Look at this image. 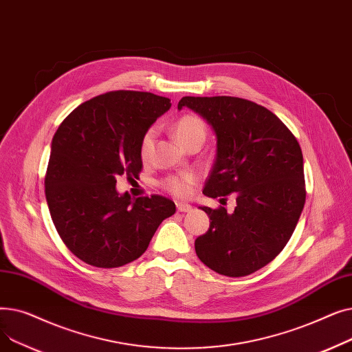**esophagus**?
Wrapping results in <instances>:
<instances>
[{"instance_id":"34e87169","label":"esophagus","mask_w":352,"mask_h":352,"mask_svg":"<svg viewBox=\"0 0 352 352\" xmlns=\"http://www.w3.org/2000/svg\"><path fill=\"white\" fill-rule=\"evenodd\" d=\"M191 206L190 204H186V202H177V211L178 212H188L191 211Z\"/></svg>"}]
</instances>
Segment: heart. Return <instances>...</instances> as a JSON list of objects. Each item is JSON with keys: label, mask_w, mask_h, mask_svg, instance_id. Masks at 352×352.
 <instances>
[{"label": "heart", "mask_w": 352, "mask_h": 352, "mask_svg": "<svg viewBox=\"0 0 352 352\" xmlns=\"http://www.w3.org/2000/svg\"><path fill=\"white\" fill-rule=\"evenodd\" d=\"M174 133L178 141L186 146H191L195 144L202 145L206 137H207V126L206 122L202 121L199 117L192 114H186L177 120L174 125ZM155 140V128H150L148 131L142 135L140 142V155L142 160H146L150 157ZM197 175L194 173H181L174 174L162 179V187L165 191L178 197V198H186L192 192V188L197 184Z\"/></svg>", "instance_id": "b5f03b06"}]
</instances>
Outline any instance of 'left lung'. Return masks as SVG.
<instances>
[{
    "mask_svg": "<svg viewBox=\"0 0 352 352\" xmlns=\"http://www.w3.org/2000/svg\"><path fill=\"white\" fill-rule=\"evenodd\" d=\"M212 126L217 157L206 182L207 197L236 207H201L210 217L208 231L195 239V252L212 271L245 276L271 263L297 227L305 204L301 146L270 109L238 97H182Z\"/></svg>",
    "mask_w": 352,
    "mask_h": 352,
    "instance_id": "left-lung-1",
    "label": "left lung"
}]
</instances>
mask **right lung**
<instances>
[{"instance_id": "1", "label": "right lung", "mask_w": 352, "mask_h": 352, "mask_svg": "<svg viewBox=\"0 0 352 352\" xmlns=\"http://www.w3.org/2000/svg\"><path fill=\"white\" fill-rule=\"evenodd\" d=\"M171 100L151 92L111 91L78 105L51 142L45 198L68 250L98 268L140 258L175 204L165 197L133 199L116 190L117 177L137 178L140 142Z\"/></svg>"}]
</instances>
